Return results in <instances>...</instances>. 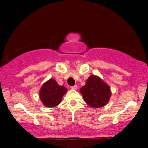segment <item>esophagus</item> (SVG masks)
Returning <instances> with one entry per match:
<instances>
[{
	"mask_svg": "<svg viewBox=\"0 0 148 148\" xmlns=\"http://www.w3.org/2000/svg\"><path fill=\"white\" fill-rule=\"evenodd\" d=\"M71 88H72V90H77V88H78V86H76V85H75V86H72V87Z\"/></svg>",
	"mask_w": 148,
	"mask_h": 148,
	"instance_id": "obj_1",
	"label": "esophagus"
}]
</instances>
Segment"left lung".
Wrapping results in <instances>:
<instances>
[{
  "label": "left lung",
  "mask_w": 148,
  "mask_h": 148,
  "mask_svg": "<svg viewBox=\"0 0 148 148\" xmlns=\"http://www.w3.org/2000/svg\"><path fill=\"white\" fill-rule=\"evenodd\" d=\"M80 92L88 105L95 108L106 106L111 96V88L99 76L92 74Z\"/></svg>",
  "instance_id": "obj_1"
}]
</instances>
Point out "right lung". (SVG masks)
Returning <instances> with one entry per match:
<instances>
[{
  "label": "right lung",
  "mask_w": 148,
  "mask_h": 148,
  "mask_svg": "<svg viewBox=\"0 0 148 148\" xmlns=\"http://www.w3.org/2000/svg\"><path fill=\"white\" fill-rule=\"evenodd\" d=\"M64 86H59L55 79H50L42 85L39 92V95L44 106L53 108L62 101V97L67 92Z\"/></svg>",
  "instance_id": "obj_1"
}]
</instances>
